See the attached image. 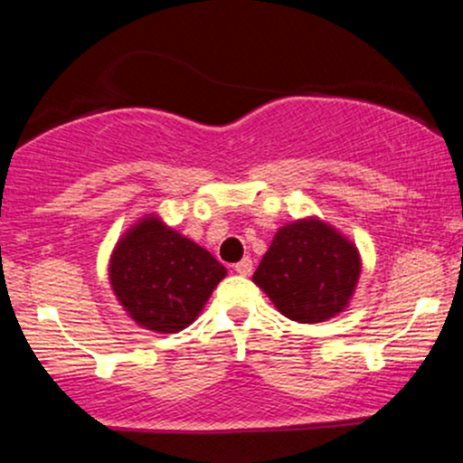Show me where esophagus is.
<instances>
[{"label":"esophagus","mask_w":463,"mask_h":463,"mask_svg":"<svg viewBox=\"0 0 463 463\" xmlns=\"http://www.w3.org/2000/svg\"><path fill=\"white\" fill-rule=\"evenodd\" d=\"M235 272L239 276H250V274H252V259L246 257V259H241V261H239V263H235Z\"/></svg>","instance_id":"obj_1"}]
</instances>
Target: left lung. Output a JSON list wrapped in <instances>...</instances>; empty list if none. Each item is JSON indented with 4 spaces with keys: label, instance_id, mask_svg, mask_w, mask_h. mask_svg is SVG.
<instances>
[{
    "label": "left lung",
    "instance_id": "1",
    "mask_svg": "<svg viewBox=\"0 0 463 463\" xmlns=\"http://www.w3.org/2000/svg\"><path fill=\"white\" fill-rule=\"evenodd\" d=\"M359 274L357 246L326 222L307 217L279 228L252 280L285 317L317 324L346 309Z\"/></svg>",
    "mask_w": 463,
    "mask_h": 463
}]
</instances>
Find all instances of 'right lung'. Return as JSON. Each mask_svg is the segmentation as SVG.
<instances>
[{"instance_id": "obj_1", "label": "right lung", "mask_w": 463, "mask_h": 463, "mask_svg": "<svg viewBox=\"0 0 463 463\" xmlns=\"http://www.w3.org/2000/svg\"><path fill=\"white\" fill-rule=\"evenodd\" d=\"M226 268L156 215L124 232L110 254L109 279L117 300L139 326L156 333L187 328Z\"/></svg>"}]
</instances>
